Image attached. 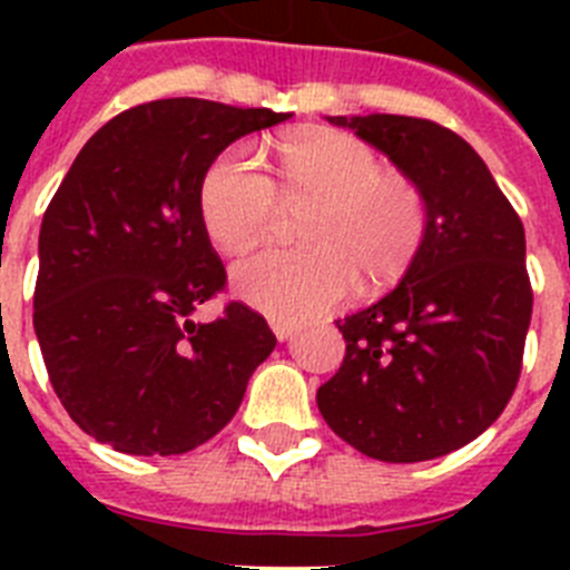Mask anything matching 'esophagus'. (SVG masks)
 <instances>
[{"label":"esophagus","instance_id":"obj_1","mask_svg":"<svg viewBox=\"0 0 570 570\" xmlns=\"http://www.w3.org/2000/svg\"><path fill=\"white\" fill-rule=\"evenodd\" d=\"M271 328H274L276 340L285 342L296 334V328H299V325H294V322H285V320H271Z\"/></svg>","mask_w":570,"mask_h":570}]
</instances>
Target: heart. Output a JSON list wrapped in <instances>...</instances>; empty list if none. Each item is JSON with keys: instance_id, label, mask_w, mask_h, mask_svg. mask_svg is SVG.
Returning a JSON list of instances; mask_svg holds the SVG:
<instances>
[{"instance_id": "1", "label": "heart", "mask_w": 570, "mask_h": 570, "mask_svg": "<svg viewBox=\"0 0 570 570\" xmlns=\"http://www.w3.org/2000/svg\"><path fill=\"white\" fill-rule=\"evenodd\" d=\"M276 194L245 150L219 154L199 185V216L216 248L245 254L268 234L276 196L296 223L299 248L262 250L230 271L242 302L274 320L328 314L351 288L394 285L420 254L428 199L414 179L385 174L380 156L347 134H305L274 148Z\"/></svg>"}]
</instances>
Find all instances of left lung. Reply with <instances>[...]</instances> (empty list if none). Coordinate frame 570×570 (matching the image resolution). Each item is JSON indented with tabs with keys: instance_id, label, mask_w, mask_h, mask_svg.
Instances as JSON below:
<instances>
[{
	"instance_id": "8db88e82",
	"label": "left lung",
	"mask_w": 570,
	"mask_h": 570,
	"mask_svg": "<svg viewBox=\"0 0 570 570\" xmlns=\"http://www.w3.org/2000/svg\"><path fill=\"white\" fill-rule=\"evenodd\" d=\"M328 122L420 185L428 234L391 294L336 322L345 360L316 405L371 460H436L491 428L520 380L533 305L525 228L454 130L396 114Z\"/></svg>"
}]
</instances>
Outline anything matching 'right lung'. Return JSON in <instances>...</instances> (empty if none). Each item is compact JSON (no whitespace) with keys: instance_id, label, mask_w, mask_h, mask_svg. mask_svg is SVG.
Segmentation results:
<instances>
[{"instance_id":"1","label":"right lung","mask_w":570,"mask_h":570,"mask_svg":"<svg viewBox=\"0 0 570 570\" xmlns=\"http://www.w3.org/2000/svg\"><path fill=\"white\" fill-rule=\"evenodd\" d=\"M291 119L179 97L136 105L90 136L39 230L33 331L70 420L134 456L194 451L236 414L276 345L230 302L199 216L205 170L239 136Z\"/></svg>"}]
</instances>
